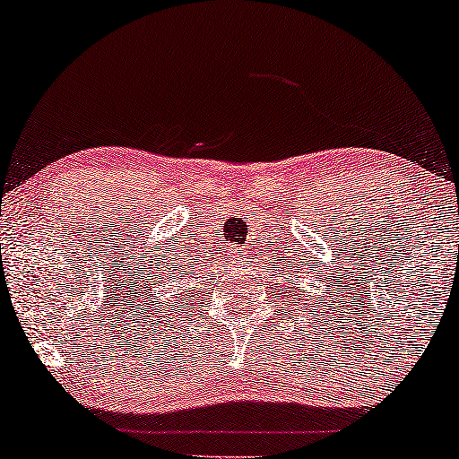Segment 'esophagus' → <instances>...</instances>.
Wrapping results in <instances>:
<instances>
[{"label":"esophagus","instance_id":"1","mask_svg":"<svg viewBox=\"0 0 459 459\" xmlns=\"http://www.w3.org/2000/svg\"><path fill=\"white\" fill-rule=\"evenodd\" d=\"M236 255H238L240 260H245V257H247V251H245V249H236Z\"/></svg>","mask_w":459,"mask_h":459}]
</instances>
